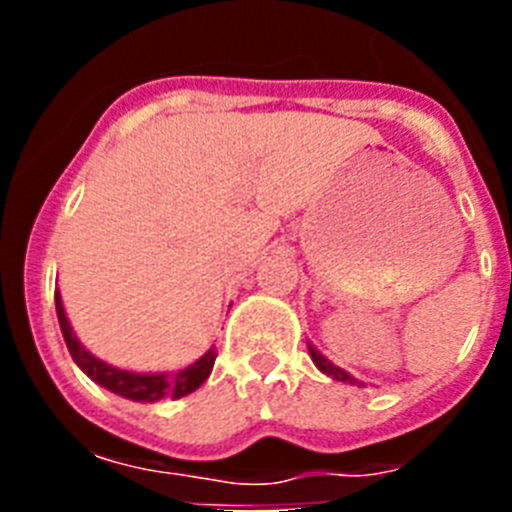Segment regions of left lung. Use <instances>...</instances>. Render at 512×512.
I'll list each match as a JSON object with an SVG mask.
<instances>
[{
  "instance_id": "8db88e82",
  "label": "left lung",
  "mask_w": 512,
  "mask_h": 512,
  "mask_svg": "<svg viewBox=\"0 0 512 512\" xmlns=\"http://www.w3.org/2000/svg\"><path fill=\"white\" fill-rule=\"evenodd\" d=\"M307 348H310V356H312V361H315V366H318L320 372H323V374H328V377H333V379H338V382L359 384V379H354V377H351V374H348V372H343L341 366L330 364V361L325 359V356L320 354V351H315V348H312V346H307Z\"/></svg>"
}]
</instances>
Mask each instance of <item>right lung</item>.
Wrapping results in <instances>:
<instances>
[{
	"mask_svg": "<svg viewBox=\"0 0 512 512\" xmlns=\"http://www.w3.org/2000/svg\"><path fill=\"white\" fill-rule=\"evenodd\" d=\"M56 312H58V323H61V333H63V341L69 346V354L71 359L76 361L81 372L87 374L89 379H94L97 384H102L104 390L115 392L120 397H128V400L135 402H156V400H164V397H184L189 392H194L210 377L212 372V364H215V346L207 351L205 356L189 364L187 369L176 374H135V372H125V369H117V366L104 364L102 359L92 356L87 348L81 346L79 338L74 336V330H71L69 318H66V312H63V302L61 295H58L56 289Z\"/></svg>",
	"mask_w": 512,
	"mask_h": 512,
	"instance_id": "right-lung-1",
	"label": "right lung"
}]
</instances>
